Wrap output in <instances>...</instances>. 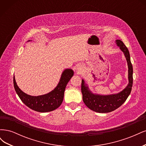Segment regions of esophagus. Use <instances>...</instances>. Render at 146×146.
I'll return each mask as SVG.
<instances>
[{
  "instance_id": "34e87169",
  "label": "esophagus",
  "mask_w": 146,
  "mask_h": 146,
  "mask_svg": "<svg viewBox=\"0 0 146 146\" xmlns=\"http://www.w3.org/2000/svg\"><path fill=\"white\" fill-rule=\"evenodd\" d=\"M77 70H78V72H80L81 70H82V68L80 67V66H78V67H77Z\"/></svg>"
}]
</instances>
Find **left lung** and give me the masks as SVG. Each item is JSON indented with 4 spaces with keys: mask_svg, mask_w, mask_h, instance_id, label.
I'll list each match as a JSON object with an SVG mask.
<instances>
[{
    "mask_svg": "<svg viewBox=\"0 0 146 146\" xmlns=\"http://www.w3.org/2000/svg\"><path fill=\"white\" fill-rule=\"evenodd\" d=\"M116 44L124 54L128 64L129 83L124 89L117 94L110 95L94 94L89 89L85 80L83 79L82 80L81 90L83 102L88 108L98 113H109L118 108L125 102L131 91L133 85V66L130 61V53L122 41L117 39Z\"/></svg>",
    "mask_w": 146,
    "mask_h": 146,
    "instance_id": "8db88e82",
    "label": "left lung"
}]
</instances>
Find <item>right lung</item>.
Wrapping results in <instances>:
<instances>
[{
  "label": "right lung",
  "mask_w": 146,
  "mask_h": 146,
  "mask_svg": "<svg viewBox=\"0 0 146 146\" xmlns=\"http://www.w3.org/2000/svg\"><path fill=\"white\" fill-rule=\"evenodd\" d=\"M73 76L72 69H64L61 74L59 83L54 89L47 94L38 96L27 94L22 91L17 85L15 76L13 77V83L17 94L26 106L34 111L46 113L58 108L62 104L66 85Z\"/></svg>",
  "instance_id": "right-lung-1"
}]
</instances>
